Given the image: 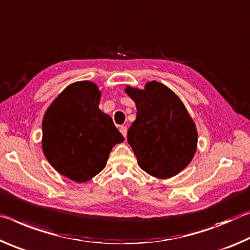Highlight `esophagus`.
I'll list each match as a JSON object with an SVG mask.
<instances>
[{
    "mask_svg": "<svg viewBox=\"0 0 250 250\" xmlns=\"http://www.w3.org/2000/svg\"><path fill=\"white\" fill-rule=\"evenodd\" d=\"M120 132L122 133L123 136L126 137V135H127V127H126V126H121Z\"/></svg>",
    "mask_w": 250,
    "mask_h": 250,
    "instance_id": "obj_1",
    "label": "esophagus"
}]
</instances>
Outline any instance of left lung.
<instances>
[{
    "instance_id": "1",
    "label": "left lung",
    "mask_w": 250,
    "mask_h": 250,
    "mask_svg": "<svg viewBox=\"0 0 250 250\" xmlns=\"http://www.w3.org/2000/svg\"><path fill=\"white\" fill-rule=\"evenodd\" d=\"M136 105V120L127 142L141 168L153 177L167 179L189 165L197 149L196 125L176 94L159 82L144 89L126 86Z\"/></svg>"
}]
</instances>
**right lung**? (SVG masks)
I'll return each instance as SVG.
<instances>
[{
  "label": "right lung",
  "instance_id": "right-lung-1",
  "mask_svg": "<svg viewBox=\"0 0 250 250\" xmlns=\"http://www.w3.org/2000/svg\"><path fill=\"white\" fill-rule=\"evenodd\" d=\"M101 95L93 82H75L52 102L43 117L45 157L57 173L76 183L101 173L113 147L124 142L112 117L98 107Z\"/></svg>",
  "mask_w": 250,
  "mask_h": 250
}]
</instances>
